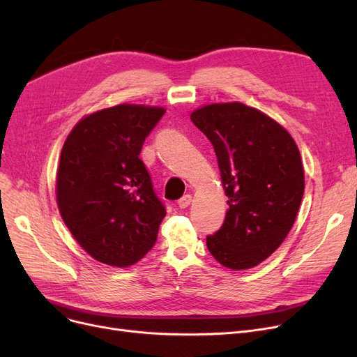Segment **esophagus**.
Listing matches in <instances>:
<instances>
[{
  "mask_svg": "<svg viewBox=\"0 0 357 357\" xmlns=\"http://www.w3.org/2000/svg\"><path fill=\"white\" fill-rule=\"evenodd\" d=\"M191 202H192V197L190 194H186L178 201V205H179V208H186L188 205H191Z\"/></svg>",
  "mask_w": 357,
  "mask_h": 357,
  "instance_id": "1",
  "label": "esophagus"
}]
</instances>
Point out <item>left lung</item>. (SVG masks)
Returning <instances> with one entry per match:
<instances>
[{"instance_id": "1", "label": "left lung", "mask_w": 357, "mask_h": 357, "mask_svg": "<svg viewBox=\"0 0 357 357\" xmlns=\"http://www.w3.org/2000/svg\"><path fill=\"white\" fill-rule=\"evenodd\" d=\"M214 146L229 210L207 237L214 259L246 271L268 259L294 226L304 195V167L288 131L241 102L208 104L191 114Z\"/></svg>"}]
</instances>
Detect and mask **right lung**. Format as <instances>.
<instances>
[{"mask_svg": "<svg viewBox=\"0 0 357 357\" xmlns=\"http://www.w3.org/2000/svg\"><path fill=\"white\" fill-rule=\"evenodd\" d=\"M162 107L120 104L77 123L62 147L56 199L79 246L101 264L127 268L155 246L166 215L139 155Z\"/></svg>", "mask_w": 357, "mask_h": 357, "instance_id": "1", "label": "right lung"}]
</instances>
